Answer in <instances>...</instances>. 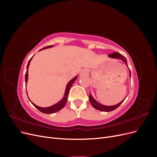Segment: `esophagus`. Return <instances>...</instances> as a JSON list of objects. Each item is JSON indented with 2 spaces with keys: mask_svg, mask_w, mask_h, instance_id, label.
<instances>
[{
  "mask_svg": "<svg viewBox=\"0 0 157 157\" xmlns=\"http://www.w3.org/2000/svg\"><path fill=\"white\" fill-rule=\"evenodd\" d=\"M86 73H87V71H86V70H84V71H82L81 74H82V75H85V74H86Z\"/></svg>",
  "mask_w": 157,
  "mask_h": 157,
  "instance_id": "esophagus-1",
  "label": "esophagus"
}]
</instances>
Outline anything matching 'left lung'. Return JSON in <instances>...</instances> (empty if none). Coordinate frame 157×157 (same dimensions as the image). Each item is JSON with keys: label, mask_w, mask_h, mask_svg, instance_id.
<instances>
[{"label": "left lung", "mask_w": 157, "mask_h": 157, "mask_svg": "<svg viewBox=\"0 0 157 157\" xmlns=\"http://www.w3.org/2000/svg\"><path fill=\"white\" fill-rule=\"evenodd\" d=\"M108 56L109 57V58H111L118 59L122 60L123 62H124L126 64V65L128 67L126 59L125 58V57L124 56H122L120 53H118V52H114V53H113V54H109ZM129 71H130V77H131V72H130V69H129ZM89 99H90V103H91V105L93 106V107H94L95 109H97V110L101 111H104V112H109V111H112L113 110H115V109H116L117 108H118V107H119L121 105V104L124 101L125 99H124V100H122L121 102L117 104V105H111V106L104 105H102V104H101V103H99V102H98L96 100V99H94L93 98V97L92 96L91 94H90Z\"/></svg>", "instance_id": "8db88e82"}]
</instances>
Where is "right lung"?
<instances>
[{
    "mask_svg": "<svg viewBox=\"0 0 157 157\" xmlns=\"http://www.w3.org/2000/svg\"><path fill=\"white\" fill-rule=\"evenodd\" d=\"M52 46H46V47H44V48H43L40 50H43V49H46V48H51V47H52ZM31 59H32V58L29 61V62H28V64H27V71H26L25 77V85L27 84V80H28V69H29V63H30V61H31ZM77 77H75L73 79H71L70 81L67 83V86H66V88H65V94H64V97L62 99H61L59 102L54 104V105L50 106V107H39V106L36 105L35 104L33 103L32 101H31V103L38 109V110H39L40 112L43 113H45V114H52V113H54L56 112H58V111H60L61 109L65 107L66 103H67V97H68L69 90H70L71 86H72L73 84L74 83V82L75 81L76 79H77Z\"/></svg>",
    "mask_w": 157,
    "mask_h": 157,
    "instance_id": "obj_1",
    "label": "right lung"
}]
</instances>
